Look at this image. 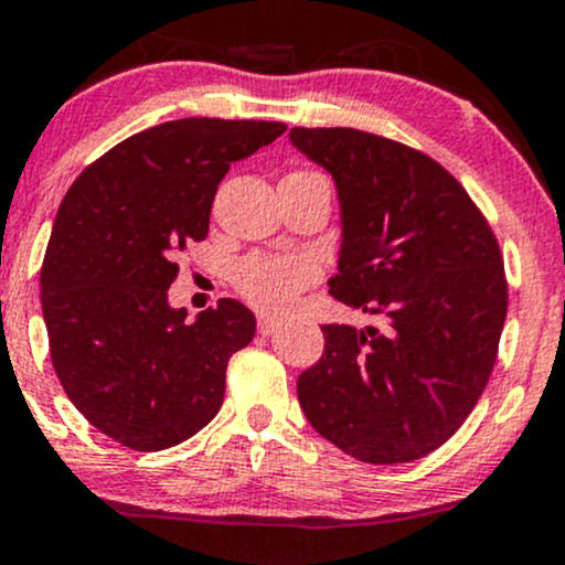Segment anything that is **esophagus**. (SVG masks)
Wrapping results in <instances>:
<instances>
[{
	"label": "esophagus",
	"instance_id": "34e87169",
	"mask_svg": "<svg viewBox=\"0 0 565 565\" xmlns=\"http://www.w3.org/2000/svg\"><path fill=\"white\" fill-rule=\"evenodd\" d=\"M276 329H278L276 319H268V316H260V319H257V332H260L263 337H270Z\"/></svg>",
	"mask_w": 565,
	"mask_h": 565
}]
</instances>
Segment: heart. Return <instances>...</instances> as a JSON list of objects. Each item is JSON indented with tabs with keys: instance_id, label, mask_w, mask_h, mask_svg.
<instances>
[{
	"instance_id": "1",
	"label": "heart",
	"mask_w": 565,
	"mask_h": 565,
	"mask_svg": "<svg viewBox=\"0 0 565 565\" xmlns=\"http://www.w3.org/2000/svg\"><path fill=\"white\" fill-rule=\"evenodd\" d=\"M316 281L313 263L302 257L255 255L236 268L233 284L255 308L284 313L295 305L297 295Z\"/></svg>"
}]
</instances>
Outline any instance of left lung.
I'll use <instances>...</instances> for the list:
<instances>
[{
	"label": "left lung",
	"mask_w": 565,
	"mask_h": 565,
	"mask_svg": "<svg viewBox=\"0 0 565 565\" xmlns=\"http://www.w3.org/2000/svg\"><path fill=\"white\" fill-rule=\"evenodd\" d=\"M332 172L342 210L334 300L374 316L323 323L321 361L297 395L308 423L359 462H414L476 408L497 364L508 278L489 220L417 148L353 127H295Z\"/></svg>",
	"instance_id": "obj_1"
}]
</instances>
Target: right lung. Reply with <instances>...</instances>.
I'll return each mask as SVG.
<instances>
[{"mask_svg": "<svg viewBox=\"0 0 565 565\" xmlns=\"http://www.w3.org/2000/svg\"><path fill=\"white\" fill-rule=\"evenodd\" d=\"M284 132L281 121H164L103 153L61 201L39 276L50 359L71 404L116 444L170 449L223 406L255 313L220 300L188 323L167 289L180 252L210 233L231 164Z\"/></svg>", "mask_w": 565, "mask_h": 565, "instance_id": "1", "label": "right lung"}]
</instances>
